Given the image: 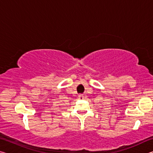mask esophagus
Wrapping results in <instances>:
<instances>
[{
	"mask_svg": "<svg viewBox=\"0 0 153 153\" xmlns=\"http://www.w3.org/2000/svg\"><path fill=\"white\" fill-rule=\"evenodd\" d=\"M78 98H79V99H83V98H84V96H83L82 94H79Z\"/></svg>",
	"mask_w": 153,
	"mask_h": 153,
	"instance_id": "obj_1",
	"label": "esophagus"
}]
</instances>
